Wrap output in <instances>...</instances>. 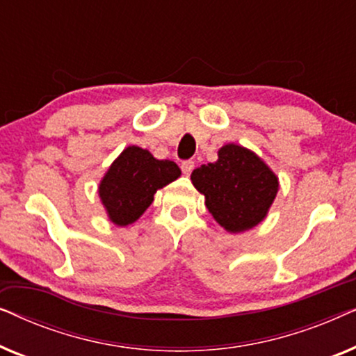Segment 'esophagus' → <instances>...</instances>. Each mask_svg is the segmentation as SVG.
Wrapping results in <instances>:
<instances>
[{"mask_svg": "<svg viewBox=\"0 0 356 356\" xmlns=\"http://www.w3.org/2000/svg\"><path fill=\"white\" fill-rule=\"evenodd\" d=\"M181 170L184 175H191V172L194 170V162L193 160H184V162L181 163Z\"/></svg>", "mask_w": 356, "mask_h": 356, "instance_id": "1", "label": "esophagus"}]
</instances>
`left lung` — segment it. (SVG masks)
Returning a JSON list of instances; mask_svg holds the SVG:
<instances>
[{
	"mask_svg": "<svg viewBox=\"0 0 356 356\" xmlns=\"http://www.w3.org/2000/svg\"><path fill=\"white\" fill-rule=\"evenodd\" d=\"M191 181L220 227L240 233L264 220L279 191V178L250 149L227 144L217 162L201 165Z\"/></svg>",
	"mask_w": 356,
	"mask_h": 356,
	"instance_id": "obj_1",
	"label": "left lung"
}]
</instances>
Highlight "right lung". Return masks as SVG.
<instances>
[{
    "mask_svg": "<svg viewBox=\"0 0 356 356\" xmlns=\"http://www.w3.org/2000/svg\"><path fill=\"white\" fill-rule=\"evenodd\" d=\"M181 175L172 160H157L149 150L129 145L102 178L99 194L108 218L126 227L138 220L154 201L157 189Z\"/></svg>",
    "mask_w": 356,
    "mask_h": 356,
    "instance_id": "1",
    "label": "right lung"
}]
</instances>
